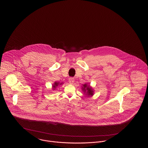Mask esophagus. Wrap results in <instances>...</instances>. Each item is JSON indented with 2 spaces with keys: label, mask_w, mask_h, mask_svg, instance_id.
I'll return each mask as SVG.
<instances>
[{
  "label": "esophagus",
  "mask_w": 148,
  "mask_h": 148,
  "mask_svg": "<svg viewBox=\"0 0 148 148\" xmlns=\"http://www.w3.org/2000/svg\"><path fill=\"white\" fill-rule=\"evenodd\" d=\"M69 83L71 84H73L74 83V79L73 78V77H70L69 79Z\"/></svg>",
  "instance_id": "1"
}]
</instances>
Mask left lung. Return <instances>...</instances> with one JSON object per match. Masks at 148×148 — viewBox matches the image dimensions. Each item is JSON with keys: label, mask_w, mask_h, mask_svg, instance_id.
Returning a JSON list of instances; mask_svg holds the SVG:
<instances>
[{"label": "left lung", "mask_w": 148, "mask_h": 148, "mask_svg": "<svg viewBox=\"0 0 148 148\" xmlns=\"http://www.w3.org/2000/svg\"><path fill=\"white\" fill-rule=\"evenodd\" d=\"M82 89L86 97H91L93 96L94 93V89H92V86H90V85L89 84V83H85L83 85Z\"/></svg>", "instance_id": "8db88e82"}]
</instances>
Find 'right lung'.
Wrapping results in <instances>:
<instances>
[{
    "label": "right lung",
    "instance_id": "right-lung-1",
    "mask_svg": "<svg viewBox=\"0 0 148 148\" xmlns=\"http://www.w3.org/2000/svg\"><path fill=\"white\" fill-rule=\"evenodd\" d=\"M62 84H63V83H60V82H55L54 83V84L52 85V89H53V90H56V87H57L58 85H62Z\"/></svg>",
    "mask_w": 148,
    "mask_h": 148
}]
</instances>
